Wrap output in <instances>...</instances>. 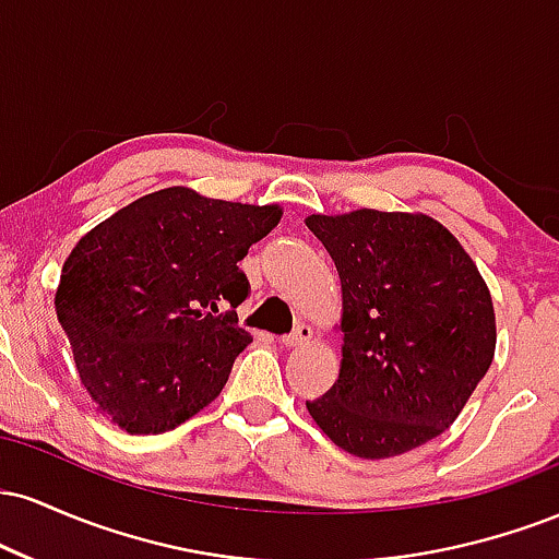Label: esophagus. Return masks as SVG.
Segmentation results:
<instances>
[{"label":"esophagus","instance_id":"obj_1","mask_svg":"<svg viewBox=\"0 0 559 559\" xmlns=\"http://www.w3.org/2000/svg\"><path fill=\"white\" fill-rule=\"evenodd\" d=\"M310 338H312V329L310 325L301 323L292 333H288V336H281V344L288 346V349H299V346L310 344Z\"/></svg>","mask_w":559,"mask_h":559}]
</instances>
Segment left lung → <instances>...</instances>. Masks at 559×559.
Instances as JSON below:
<instances>
[{
	"label": "left lung",
	"mask_w": 559,
	"mask_h": 559,
	"mask_svg": "<svg viewBox=\"0 0 559 559\" xmlns=\"http://www.w3.org/2000/svg\"><path fill=\"white\" fill-rule=\"evenodd\" d=\"M342 281V368L307 402L336 447L386 460L447 431L486 376L497 320L463 243L423 213L310 215Z\"/></svg>",
	"instance_id": "obj_1"
}]
</instances>
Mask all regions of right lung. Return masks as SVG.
Masks as SVG:
<instances>
[{
	"label": "right lung",
	"instance_id": "1",
	"mask_svg": "<svg viewBox=\"0 0 559 559\" xmlns=\"http://www.w3.org/2000/svg\"><path fill=\"white\" fill-rule=\"evenodd\" d=\"M278 204L223 202L170 186L102 221L75 243L55 294L83 389L128 433H165L226 386L252 342L236 325L249 247ZM230 306L228 313H221Z\"/></svg>",
	"mask_w": 559,
	"mask_h": 559
}]
</instances>
